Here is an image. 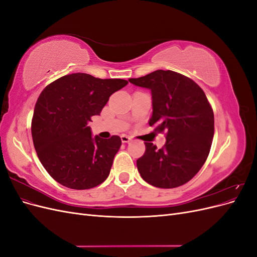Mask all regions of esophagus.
<instances>
[{"label": "esophagus", "instance_id": "obj_1", "mask_svg": "<svg viewBox=\"0 0 257 257\" xmlns=\"http://www.w3.org/2000/svg\"><path fill=\"white\" fill-rule=\"evenodd\" d=\"M121 141H122V143L126 144V143H130L132 141V138L127 135H121Z\"/></svg>", "mask_w": 257, "mask_h": 257}]
</instances>
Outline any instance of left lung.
Returning <instances> with one entry per match:
<instances>
[{
	"mask_svg": "<svg viewBox=\"0 0 257 257\" xmlns=\"http://www.w3.org/2000/svg\"><path fill=\"white\" fill-rule=\"evenodd\" d=\"M128 81L151 90L153 111L149 125L166 132L161 149L145 143L146 151L137 160L142 178L161 189L189 182L203 167L214 134V115L205 92L189 77L159 69Z\"/></svg>",
	"mask_w": 257,
	"mask_h": 257,
	"instance_id": "8db88e82",
	"label": "left lung"
}]
</instances>
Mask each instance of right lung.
<instances>
[{"label": "right lung", "instance_id": "obj_1", "mask_svg": "<svg viewBox=\"0 0 257 257\" xmlns=\"http://www.w3.org/2000/svg\"><path fill=\"white\" fill-rule=\"evenodd\" d=\"M127 83L76 73L61 77L42 91L31 131L38 159L57 182L88 190L109 176L121 138H93L88 123L100 113L112 93Z\"/></svg>", "mask_w": 257, "mask_h": 257}]
</instances>
